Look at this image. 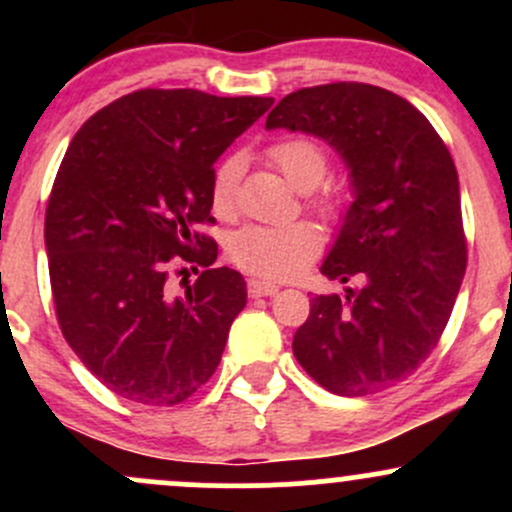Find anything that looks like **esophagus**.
I'll use <instances>...</instances> for the list:
<instances>
[{"label":"esophagus","instance_id":"obj_1","mask_svg":"<svg viewBox=\"0 0 512 512\" xmlns=\"http://www.w3.org/2000/svg\"><path fill=\"white\" fill-rule=\"evenodd\" d=\"M248 291L252 298H262V296H274V293H279V286L272 284V281L252 279L248 281Z\"/></svg>","mask_w":512,"mask_h":512}]
</instances>
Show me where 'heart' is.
Here are the masks:
<instances>
[{
  "label": "heart",
  "mask_w": 512,
  "mask_h": 512,
  "mask_svg": "<svg viewBox=\"0 0 512 512\" xmlns=\"http://www.w3.org/2000/svg\"><path fill=\"white\" fill-rule=\"evenodd\" d=\"M272 166L291 182L296 190L310 192L325 180L330 158L320 144L293 137L276 142L267 151ZM243 161L238 156L226 158L216 168L211 180V207L219 216H233L238 211V180ZM315 207L325 214L337 211V199L320 197ZM320 250V236L310 223L296 221L286 226H248L231 240V257L245 272L264 279H291L303 272Z\"/></svg>",
  "instance_id": "heart-1"
}]
</instances>
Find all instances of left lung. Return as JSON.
Returning <instances> with one entry per match:
<instances>
[{
  "instance_id": "8db88e82",
  "label": "left lung",
  "mask_w": 512,
  "mask_h": 512,
  "mask_svg": "<svg viewBox=\"0 0 512 512\" xmlns=\"http://www.w3.org/2000/svg\"><path fill=\"white\" fill-rule=\"evenodd\" d=\"M264 127L332 146L354 197L320 272L361 289L315 296L293 356L342 397L402 383L436 349L467 267L448 146L402 96L354 81L289 93Z\"/></svg>"
}]
</instances>
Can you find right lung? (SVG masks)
<instances>
[{"label": "right lung", "mask_w": 512, "mask_h": 512, "mask_svg": "<svg viewBox=\"0 0 512 512\" xmlns=\"http://www.w3.org/2000/svg\"><path fill=\"white\" fill-rule=\"evenodd\" d=\"M272 103L144 88L74 134L45 211L52 298L67 344L115 395L180 404L219 366L245 279L204 269L175 293L168 269L216 262L214 240L192 233L211 219L214 163Z\"/></svg>", "instance_id": "1"}]
</instances>
